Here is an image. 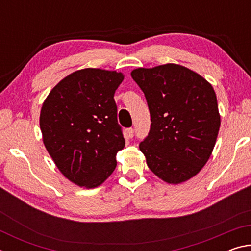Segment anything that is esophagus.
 Listing matches in <instances>:
<instances>
[{"mask_svg":"<svg viewBox=\"0 0 251 251\" xmlns=\"http://www.w3.org/2000/svg\"><path fill=\"white\" fill-rule=\"evenodd\" d=\"M126 135H127V137L133 138V136H134V129H133V128H127V129H126Z\"/></svg>","mask_w":251,"mask_h":251,"instance_id":"obj_1","label":"esophagus"}]
</instances>
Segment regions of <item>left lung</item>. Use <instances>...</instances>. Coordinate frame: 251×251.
I'll return each instance as SVG.
<instances>
[{
  "instance_id": "8db88e82",
  "label": "left lung",
  "mask_w": 251,
  "mask_h": 251,
  "mask_svg": "<svg viewBox=\"0 0 251 251\" xmlns=\"http://www.w3.org/2000/svg\"><path fill=\"white\" fill-rule=\"evenodd\" d=\"M130 75L145 94L151 113L150 134L139 144L147 166L167 184L196 176L209 159L220 127L211 84L174 63L138 67Z\"/></svg>"
}]
</instances>
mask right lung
<instances>
[{
  "mask_svg": "<svg viewBox=\"0 0 251 251\" xmlns=\"http://www.w3.org/2000/svg\"><path fill=\"white\" fill-rule=\"evenodd\" d=\"M122 72L75 71L55 85L43 101L40 127L46 151L58 171L83 188L100 186L116 167L125 146L114 94Z\"/></svg>",
  "mask_w": 251,
  "mask_h": 251,
  "instance_id": "obj_1",
  "label": "right lung"
}]
</instances>
